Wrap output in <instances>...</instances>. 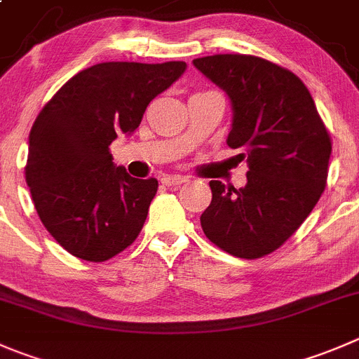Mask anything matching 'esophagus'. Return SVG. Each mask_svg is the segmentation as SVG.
<instances>
[{
    "instance_id": "esophagus-1",
    "label": "esophagus",
    "mask_w": 359,
    "mask_h": 359,
    "mask_svg": "<svg viewBox=\"0 0 359 359\" xmlns=\"http://www.w3.org/2000/svg\"><path fill=\"white\" fill-rule=\"evenodd\" d=\"M161 182L165 184V186H180V184L187 182V177H184V175H166V177H163Z\"/></svg>"
}]
</instances>
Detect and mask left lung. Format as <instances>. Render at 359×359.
<instances>
[{"label": "left lung", "mask_w": 359, "mask_h": 359, "mask_svg": "<svg viewBox=\"0 0 359 359\" xmlns=\"http://www.w3.org/2000/svg\"><path fill=\"white\" fill-rule=\"evenodd\" d=\"M233 105L231 149L247 158V186L210 180L201 228L231 256L256 259L279 249L321 198L332 138L305 83L290 69L247 54L194 59Z\"/></svg>", "instance_id": "left-lung-1"}]
</instances>
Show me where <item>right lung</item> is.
Returning <instances> with one entry per match:
<instances>
[{"label":"right lung","mask_w":359,"mask_h":359,"mask_svg":"<svg viewBox=\"0 0 359 359\" xmlns=\"http://www.w3.org/2000/svg\"><path fill=\"white\" fill-rule=\"evenodd\" d=\"M184 69V61L100 62L72 76L38 114L26 182L40 221L75 257L102 263L140 235L158 180L128 175L109 147L137 130Z\"/></svg>","instance_id":"add662e5"}]
</instances>
